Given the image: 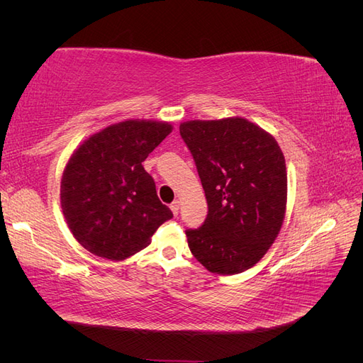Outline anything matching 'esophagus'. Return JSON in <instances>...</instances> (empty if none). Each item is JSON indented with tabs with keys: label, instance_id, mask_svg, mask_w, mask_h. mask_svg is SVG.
<instances>
[{
	"label": "esophagus",
	"instance_id": "obj_1",
	"mask_svg": "<svg viewBox=\"0 0 363 363\" xmlns=\"http://www.w3.org/2000/svg\"><path fill=\"white\" fill-rule=\"evenodd\" d=\"M169 207H171V211H172L174 216H177V215H179V211H180V201L175 200Z\"/></svg>",
	"mask_w": 363,
	"mask_h": 363
}]
</instances>
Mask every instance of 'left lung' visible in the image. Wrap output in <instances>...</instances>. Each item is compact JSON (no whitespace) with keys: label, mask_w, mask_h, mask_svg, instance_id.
<instances>
[{"label":"left lung","mask_w":363,"mask_h":363,"mask_svg":"<svg viewBox=\"0 0 363 363\" xmlns=\"http://www.w3.org/2000/svg\"><path fill=\"white\" fill-rule=\"evenodd\" d=\"M207 200V218L186 230L194 257L211 272L233 276L255 267L279 236L286 213L288 174L271 133L239 116L180 124Z\"/></svg>","instance_id":"obj_1"}]
</instances>
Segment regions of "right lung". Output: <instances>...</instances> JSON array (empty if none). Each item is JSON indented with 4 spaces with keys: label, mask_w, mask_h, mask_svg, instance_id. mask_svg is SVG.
Returning <instances> with one entry per match:
<instances>
[{
    "label": "right lung",
    "mask_w": 363,
    "mask_h": 363,
    "mask_svg": "<svg viewBox=\"0 0 363 363\" xmlns=\"http://www.w3.org/2000/svg\"><path fill=\"white\" fill-rule=\"evenodd\" d=\"M172 131L167 121L127 119L84 139L60 182L62 212L74 238L92 255L124 260L151 244L172 218L142 167Z\"/></svg>",
    "instance_id": "right-lung-1"
}]
</instances>
